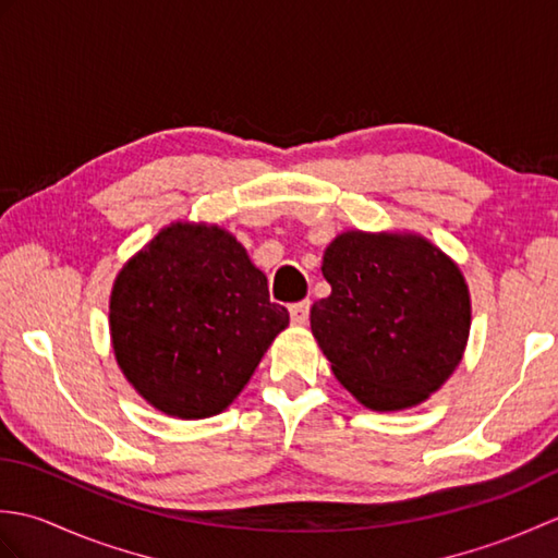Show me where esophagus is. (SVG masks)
Instances as JSON below:
<instances>
[{"label":"esophagus","mask_w":558,"mask_h":558,"mask_svg":"<svg viewBox=\"0 0 558 558\" xmlns=\"http://www.w3.org/2000/svg\"><path fill=\"white\" fill-rule=\"evenodd\" d=\"M310 306H312L310 300L290 304V318H292L294 326H304L306 322H310Z\"/></svg>","instance_id":"esophagus-1"}]
</instances>
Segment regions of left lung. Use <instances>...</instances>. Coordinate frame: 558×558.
<instances>
[{"instance_id": "8db88e82", "label": "left lung", "mask_w": 558, "mask_h": 558, "mask_svg": "<svg viewBox=\"0 0 558 558\" xmlns=\"http://www.w3.org/2000/svg\"><path fill=\"white\" fill-rule=\"evenodd\" d=\"M312 333L338 381L376 412L417 408L456 372L470 338L465 276L417 232L345 230L326 246Z\"/></svg>"}]
</instances>
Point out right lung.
Listing matches in <instances>:
<instances>
[{
	"mask_svg": "<svg viewBox=\"0 0 558 558\" xmlns=\"http://www.w3.org/2000/svg\"><path fill=\"white\" fill-rule=\"evenodd\" d=\"M290 324L268 280L220 225L170 222L117 272L114 360L148 405L206 420L232 405Z\"/></svg>",
	"mask_w": 558,
	"mask_h": 558,
	"instance_id": "obj_1",
	"label": "right lung"
}]
</instances>
